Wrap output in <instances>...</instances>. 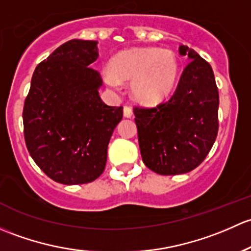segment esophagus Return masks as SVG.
Instances as JSON below:
<instances>
[{"label":"esophagus","instance_id":"obj_1","mask_svg":"<svg viewBox=\"0 0 251 251\" xmlns=\"http://www.w3.org/2000/svg\"><path fill=\"white\" fill-rule=\"evenodd\" d=\"M123 116H125L126 118L133 117V110L129 106H125L123 107Z\"/></svg>","mask_w":251,"mask_h":251}]
</instances>
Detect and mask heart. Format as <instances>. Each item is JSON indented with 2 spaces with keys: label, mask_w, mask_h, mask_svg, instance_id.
Here are the masks:
<instances>
[{
  "label": "heart",
  "mask_w": 251,
  "mask_h": 251,
  "mask_svg": "<svg viewBox=\"0 0 251 251\" xmlns=\"http://www.w3.org/2000/svg\"><path fill=\"white\" fill-rule=\"evenodd\" d=\"M104 81L117 89L121 82L130 81L135 101L156 105L173 92L179 77V60L174 51L156 47L131 48L121 51L104 70Z\"/></svg>",
  "instance_id": "b5f03b06"
}]
</instances>
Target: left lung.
Returning a JSON list of instances; mask_svg holds the SVG:
<instances>
[{
    "mask_svg": "<svg viewBox=\"0 0 251 251\" xmlns=\"http://www.w3.org/2000/svg\"><path fill=\"white\" fill-rule=\"evenodd\" d=\"M180 55L190 63L176 90L164 104L134 108L145 165L161 175H179L197 168L218 135L219 92L209 63L187 46Z\"/></svg>",
    "mask_w": 251,
    "mask_h": 251,
    "instance_id": "1",
    "label": "left lung"
}]
</instances>
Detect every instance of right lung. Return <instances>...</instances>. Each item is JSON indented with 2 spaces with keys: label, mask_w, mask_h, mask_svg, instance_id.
I'll return each instance as SVG.
<instances>
[{
  "label": "right lung",
  "mask_w": 251,
  "mask_h": 251,
  "mask_svg": "<svg viewBox=\"0 0 251 251\" xmlns=\"http://www.w3.org/2000/svg\"><path fill=\"white\" fill-rule=\"evenodd\" d=\"M97 41L71 40L35 69L23 121L30 156L54 181H94L106 165L107 146L123 107L107 106L99 95L102 79L90 68Z\"/></svg>",
  "instance_id": "1"
}]
</instances>
